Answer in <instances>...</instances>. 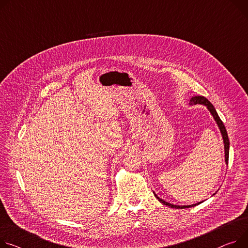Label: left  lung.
I'll use <instances>...</instances> for the list:
<instances>
[{
    "label": "left lung",
    "instance_id": "obj_1",
    "mask_svg": "<svg viewBox=\"0 0 248 248\" xmlns=\"http://www.w3.org/2000/svg\"><path fill=\"white\" fill-rule=\"evenodd\" d=\"M189 104H195V105H196V104H201V105H204V106L208 109V111L211 112V114L213 115V117H214L215 121L217 122V127H218V129H219V131H220V134H221V137H222V140H223V145H224V160H225V164H227V163H228V156H230V140H228L226 129H225V127H224L222 121L220 120V118H219V116H218V114H217L216 108L214 107V105H213L211 102H209L205 97H203V96H198V95H197V96H193L192 98L189 99ZM153 193H154L155 197L157 198V200H158L160 202H162L163 204L168 205V206H170V207H173V208L193 207V206H196V205H198V204H200V203L202 202H198V203L189 204V205H177V204L170 203V202H168L162 200L161 198H159V197L155 194V192H153ZM214 195H216V194H214Z\"/></svg>",
    "mask_w": 248,
    "mask_h": 248
}]
</instances>
